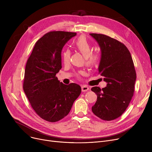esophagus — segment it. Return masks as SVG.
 <instances>
[{"instance_id": "1", "label": "esophagus", "mask_w": 152, "mask_h": 152, "mask_svg": "<svg viewBox=\"0 0 152 152\" xmlns=\"http://www.w3.org/2000/svg\"><path fill=\"white\" fill-rule=\"evenodd\" d=\"M81 90H82V92H87V91L89 90V88L86 86H83L81 87Z\"/></svg>"}]
</instances>
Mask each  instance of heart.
I'll list each match as a JSON object with an SVG mask.
<instances>
[{
  "label": "heart",
  "mask_w": 152,
  "mask_h": 152,
  "mask_svg": "<svg viewBox=\"0 0 152 152\" xmlns=\"http://www.w3.org/2000/svg\"><path fill=\"white\" fill-rule=\"evenodd\" d=\"M75 45L76 49L80 52L86 60V64L89 66H95L97 65L100 60V56L97 53H92V48L91 43L84 36H80L78 37L75 42ZM61 58L63 63L65 65L69 61L70 59V51L68 49L64 50L62 53ZM83 73L80 71L78 75H82Z\"/></svg>",
  "instance_id": "obj_1"
}]
</instances>
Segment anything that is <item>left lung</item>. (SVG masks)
<instances>
[{
  "label": "left lung",
  "mask_w": 152,
  "mask_h": 152,
  "mask_svg": "<svg viewBox=\"0 0 152 152\" xmlns=\"http://www.w3.org/2000/svg\"><path fill=\"white\" fill-rule=\"evenodd\" d=\"M101 49L99 73L104 77L107 87L102 89L92 87L97 95L93 113L105 121L119 118L129 105L134 92L136 79L134 62L126 46L110 36L92 33Z\"/></svg>",
  "instance_id": "obj_1"
}]
</instances>
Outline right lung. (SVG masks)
Listing matches in <instances>:
<instances>
[{
  "label": "right lung",
  "mask_w": 152,
  "mask_h": 152,
  "mask_svg": "<svg viewBox=\"0 0 152 152\" xmlns=\"http://www.w3.org/2000/svg\"><path fill=\"white\" fill-rule=\"evenodd\" d=\"M76 33L50 31L36 42L27 61L23 90L35 112L44 120L54 123L65 118L81 92L80 86L58 80L61 68L62 48Z\"/></svg>",
  "instance_id": "1"
}]
</instances>
